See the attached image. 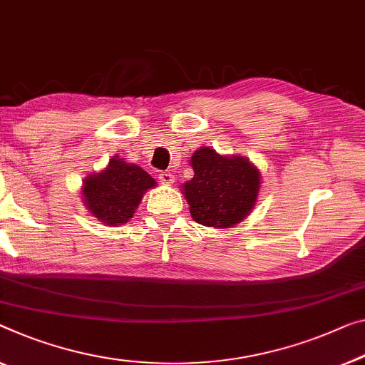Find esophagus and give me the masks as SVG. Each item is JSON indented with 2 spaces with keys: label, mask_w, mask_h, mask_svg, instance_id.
<instances>
[{
  "label": "esophagus",
  "mask_w": 365,
  "mask_h": 365,
  "mask_svg": "<svg viewBox=\"0 0 365 365\" xmlns=\"http://www.w3.org/2000/svg\"><path fill=\"white\" fill-rule=\"evenodd\" d=\"M159 178H160V182L164 183V185H172L173 182H175V177H173L170 172H162L160 175H159Z\"/></svg>",
  "instance_id": "1"
}]
</instances>
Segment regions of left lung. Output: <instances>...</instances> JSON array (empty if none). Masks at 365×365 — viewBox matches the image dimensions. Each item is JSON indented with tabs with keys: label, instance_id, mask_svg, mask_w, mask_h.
Returning a JSON list of instances; mask_svg holds the SVG:
<instances>
[{
	"label": "left lung",
	"instance_id": "left-lung-1",
	"mask_svg": "<svg viewBox=\"0 0 365 365\" xmlns=\"http://www.w3.org/2000/svg\"><path fill=\"white\" fill-rule=\"evenodd\" d=\"M195 175L182 185L190 215L216 230L236 226L257 203L260 170L247 157L221 155L213 148H200L190 159Z\"/></svg>",
	"mask_w": 365,
	"mask_h": 365
}]
</instances>
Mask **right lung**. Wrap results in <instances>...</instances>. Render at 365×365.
I'll list each match as a JSON object with an SVG mask.
<instances>
[{"instance_id":"obj_1","label":"right lung","mask_w":365,"mask_h":365,"mask_svg":"<svg viewBox=\"0 0 365 365\" xmlns=\"http://www.w3.org/2000/svg\"><path fill=\"white\" fill-rule=\"evenodd\" d=\"M157 182L143 167L114 155L100 172L88 173L81 183V200L91 216L116 227L133 217L148 190Z\"/></svg>"}]
</instances>
